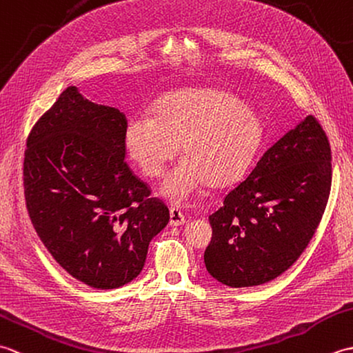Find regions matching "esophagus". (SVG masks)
Returning <instances> with one entry per match:
<instances>
[{
  "instance_id": "34e87169",
  "label": "esophagus",
  "mask_w": 353,
  "mask_h": 353,
  "mask_svg": "<svg viewBox=\"0 0 353 353\" xmlns=\"http://www.w3.org/2000/svg\"><path fill=\"white\" fill-rule=\"evenodd\" d=\"M186 223V219L183 214L179 211V209L172 208L170 211V226H182V224Z\"/></svg>"
}]
</instances>
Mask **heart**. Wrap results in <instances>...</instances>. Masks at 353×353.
Instances as JSON below:
<instances>
[{
    "mask_svg": "<svg viewBox=\"0 0 353 353\" xmlns=\"http://www.w3.org/2000/svg\"><path fill=\"white\" fill-rule=\"evenodd\" d=\"M261 121L234 94L215 88H186L159 100L153 114L125 125L124 144L148 177H159L181 152L159 194L172 205L192 203L208 185L226 186L249 167L261 142Z\"/></svg>",
    "mask_w": 353,
    "mask_h": 353,
    "instance_id": "1",
    "label": "heart"
}]
</instances>
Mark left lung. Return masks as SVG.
Returning a JSON list of instances; mask_svg holds the SVG:
<instances>
[{
    "instance_id": "left-lung-1",
    "label": "left lung",
    "mask_w": 353,
    "mask_h": 353,
    "mask_svg": "<svg viewBox=\"0 0 353 353\" xmlns=\"http://www.w3.org/2000/svg\"><path fill=\"white\" fill-rule=\"evenodd\" d=\"M331 181L327 137L308 115L262 154L223 208L209 216V274L232 288L254 287L282 274L311 241Z\"/></svg>"
}]
</instances>
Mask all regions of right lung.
<instances>
[{"label": "right lung", "instance_id": "right-lung-1", "mask_svg": "<svg viewBox=\"0 0 353 353\" xmlns=\"http://www.w3.org/2000/svg\"><path fill=\"white\" fill-rule=\"evenodd\" d=\"M125 125L121 110L70 86L27 139L24 192L37 235L59 265L99 290L133 281L170 221L124 162Z\"/></svg>", "mask_w": 353, "mask_h": 353}]
</instances>
